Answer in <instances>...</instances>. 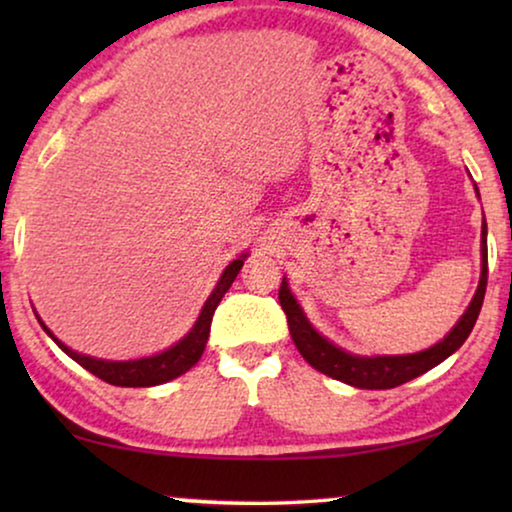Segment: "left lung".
I'll list each match as a JSON object with an SVG mask.
<instances>
[{
    "label": "left lung",
    "instance_id": "obj_1",
    "mask_svg": "<svg viewBox=\"0 0 512 512\" xmlns=\"http://www.w3.org/2000/svg\"><path fill=\"white\" fill-rule=\"evenodd\" d=\"M475 195L480 198L478 186H475ZM480 282L475 289V296L468 303L466 312L461 319L452 326V331L445 335L436 345L424 349V352L415 354H377V356H361L352 354L347 349L333 345L331 340L324 338L317 328L310 324L303 307L293 296L289 289L286 277L279 286V303L289 319L291 338L296 342L298 352L303 359L333 380H340L356 389H391L398 384H405L415 377L424 375L426 370L436 368L443 363L447 356H452L457 349L464 345L468 335H471L475 321H478L482 300H485L487 289V223L482 221V237H480Z\"/></svg>",
    "mask_w": 512,
    "mask_h": 512
}]
</instances>
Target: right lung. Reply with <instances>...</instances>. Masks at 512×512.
<instances>
[{"mask_svg": "<svg viewBox=\"0 0 512 512\" xmlns=\"http://www.w3.org/2000/svg\"><path fill=\"white\" fill-rule=\"evenodd\" d=\"M249 254L237 256L233 263L228 265L226 270L221 272L219 282H216L214 291L209 293V298L202 305V310L195 319L191 331H188L179 342H174L172 347L163 349V352L153 356H142V359H130V361H107V359H95V356L74 352L72 347H67L65 342L58 340L53 335L51 328H48L37 312V319L44 331L48 333L55 345H58L62 352H65L69 359H74L79 366H83L88 373L100 377V380L114 384V387H156V384H165L174 380V377L184 375L186 370H191L195 363L200 361L202 352H205V345L209 340V326H212L214 310L219 307L221 298L226 296L230 284L235 282V277L240 275L244 261H247Z\"/></svg>", "mask_w": 512, "mask_h": 512, "instance_id": "1", "label": "right lung"}]
</instances>
